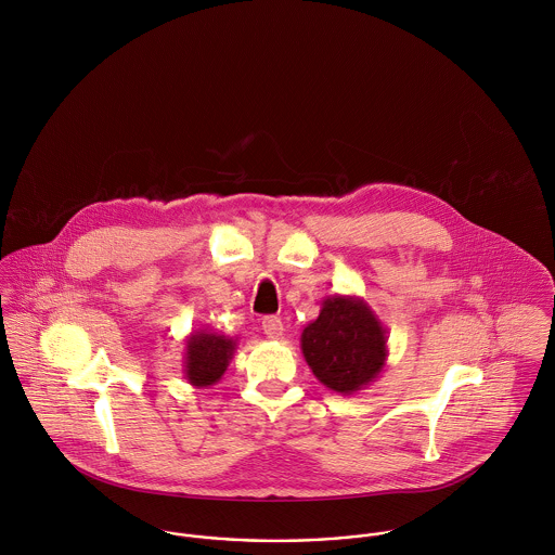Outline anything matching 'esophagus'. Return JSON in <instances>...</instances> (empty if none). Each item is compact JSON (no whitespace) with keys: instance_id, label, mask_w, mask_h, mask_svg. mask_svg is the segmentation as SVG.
<instances>
[{"instance_id":"esophagus-1","label":"esophagus","mask_w":555,"mask_h":555,"mask_svg":"<svg viewBox=\"0 0 555 555\" xmlns=\"http://www.w3.org/2000/svg\"><path fill=\"white\" fill-rule=\"evenodd\" d=\"M262 332H264L267 338L280 340V338L284 336L286 327H284L282 319H278V317H264V319H262Z\"/></svg>"}]
</instances>
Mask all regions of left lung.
Masks as SVG:
<instances>
[{"label": "left lung", "instance_id": "obj_1", "mask_svg": "<svg viewBox=\"0 0 555 555\" xmlns=\"http://www.w3.org/2000/svg\"><path fill=\"white\" fill-rule=\"evenodd\" d=\"M301 353L325 387L349 396L385 369L387 330L362 297L330 295L301 332Z\"/></svg>", "mask_w": 555, "mask_h": 555}]
</instances>
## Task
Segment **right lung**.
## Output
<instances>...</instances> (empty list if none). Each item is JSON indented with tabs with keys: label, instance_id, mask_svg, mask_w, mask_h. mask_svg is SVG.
<instances>
[{
	"label": "right lung",
	"instance_id": "right-lung-1",
	"mask_svg": "<svg viewBox=\"0 0 555 555\" xmlns=\"http://www.w3.org/2000/svg\"><path fill=\"white\" fill-rule=\"evenodd\" d=\"M236 351V340L210 327L193 332L185 343V378L193 387L219 383Z\"/></svg>",
	"mask_w": 555,
	"mask_h": 555
}]
</instances>
